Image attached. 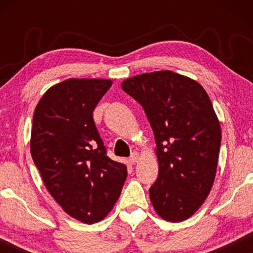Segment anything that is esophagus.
Listing matches in <instances>:
<instances>
[{"mask_svg":"<svg viewBox=\"0 0 253 253\" xmlns=\"http://www.w3.org/2000/svg\"><path fill=\"white\" fill-rule=\"evenodd\" d=\"M138 160H139V154H138L137 152H134V153L131 154V157L129 158V164L134 165L136 162H138Z\"/></svg>","mask_w":253,"mask_h":253,"instance_id":"obj_1","label":"esophagus"}]
</instances>
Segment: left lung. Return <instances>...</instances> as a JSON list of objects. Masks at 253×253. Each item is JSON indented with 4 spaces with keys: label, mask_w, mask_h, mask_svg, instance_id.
I'll return each mask as SVG.
<instances>
[{
    "label": "left lung",
    "mask_w": 253,
    "mask_h": 253,
    "mask_svg": "<svg viewBox=\"0 0 253 253\" xmlns=\"http://www.w3.org/2000/svg\"><path fill=\"white\" fill-rule=\"evenodd\" d=\"M121 86L143 107L154 133L155 212L169 222L189 219L209 197L219 159L221 126L209 94L198 82L169 70L133 76Z\"/></svg>",
    "instance_id": "left-lung-1"
}]
</instances>
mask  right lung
Wrapping results in <instances>:
<instances>
[{"instance_id":"obj_1","label":"right lung","mask_w":253,"mask_h":253,"mask_svg":"<svg viewBox=\"0 0 253 253\" xmlns=\"http://www.w3.org/2000/svg\"><path fill=\"white\" fill-rule=\"evenodd\" d=\"M109 79L70 78L48 88L34 110L31 155L48 192L83 223L108 215L126 179V166L107 155L93 110Z\"/></svg>"}]
</instances>
